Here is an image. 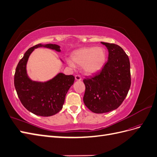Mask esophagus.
<instances>
[{
    "mask_svg": "<svg viewBox=\"0 0 157 157\" xmlns=\"http://www.w3.org/2000/svg\"><path fill=\"white\" fill-rule=\"evenodd\" d=\"M75 80H78V81H80V80H82V78H81V77H80V75H76L75 77Z\"/></svg>",
    "mask_w": 157,
    "mask_h": 157,
    "instance_id": "obj_1",
    "label": "esophagus"
}]
</instances>
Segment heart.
<instances>
[{"label":"heart","instance_id":"obj_1","mask_svg":"<svg viewBox=\"0 0 157 157\" xmlns=\"http://www.w3.org/2000/svg\"><path fill=\"white\" fill-rule=\"evenodd\" d=\"M68 64L74 67L75 64L82 65L84 71L88 75L96 74L101 71L105 64L106 52L101 47H84L75 50Z\"/></svg>","mask_w":157,"mask_h":157}]
</instances>
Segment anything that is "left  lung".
I'll use <instances>...</instances> for the list:
<instances>
[{"label": "left lung", "instance_id": "8db88e82", "mask_svg": "<svg viewBox=\"0 0 157 157\" xmlns=\"http://www.w3.org/2000/svg\"><path fill=\"white\" fill-rule=\"evenodd\" d=\"M108 50L107 62L94 77L83 80L84 103L95 113H105L119 107L131 85L130 64L128 56L121 46L101 42Z\"/></svg>", "mask_w": 157, "mask_h": 157}]
</instances>
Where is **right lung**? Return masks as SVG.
<instances>
[{"label": "right lung", "mask_w": 157, "mask_h": 157, "mask_svg": "<svg viewBox=\"0 0 157 157\" xmlns=\"http://www.w3.org/2000/svg\"><path fill=\"white\" fill-rule=\"evenodd\" d=\"M40 47L61 52L60 46L53 44H39L28 49L17 65L14 86L22 105L28 111L38 116L50 117L63 108L65 96L73 84L75 77L59 73L46 82L32 80L27 73V61L34 50Z\"/></svg>", "instance_id": "add662e5"}]
</instances>
